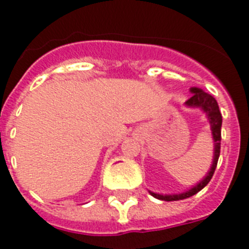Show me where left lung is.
I'll return each mask as SVG.
<instances>
[{"label": "left lung", "mask_w": 249, "mask_h": 249, "mask_svg": "<svg viewBox=\"0 0 249 249\" xmlns=\"http://www.w3.org/2000/svg\"><path fill=\"white\" fill-rule=\"evenodd\" d=\"M190 91L192 93V97L190 98L187 102L185 103L189 108H200L202 109L203 113L207 116L210 125H211V131L212 136H213L214 141V152H213V161H212V166L208 171V174L206 175L205 178L197 183L196 186H194L192 189H190L189 191L181 192V194H175V195H160L155 194V192H150L151 196H154L158 200L162 201H178L183 200V198H187V197H191L194 195H196L197 192L201 191V190L207 185L210 181H211L212 176L214 174V170L217 166V161L219 158V151H221V126H222V114L219 111L218 104H217L216 99L212 97L211 94L205 93L202 89L200 88H191Z\"/></svg>", "instance_id": "left-lung-1"}]
</instances>
